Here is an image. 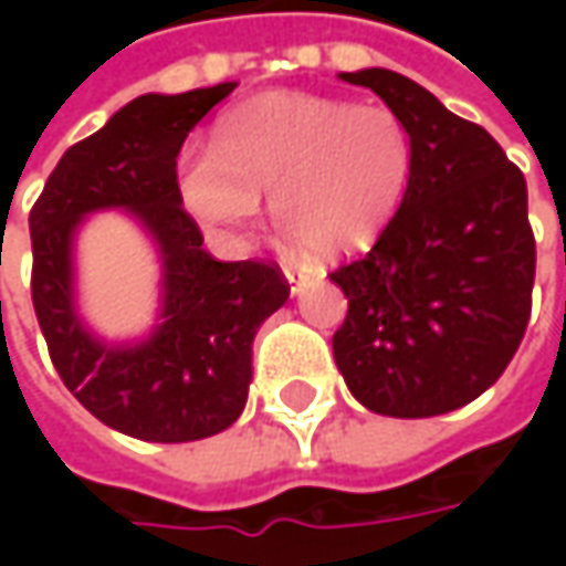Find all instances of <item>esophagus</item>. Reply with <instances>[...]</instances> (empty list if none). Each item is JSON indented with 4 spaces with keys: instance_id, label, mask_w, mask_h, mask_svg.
<instances>
[{
    "instance_id": "obj_1",
    "label": "esophagus",
    "mask_w": 566,
    "mask_h": 566,
    "mask_svg": "<svg viewBox=\"0 0 566 566\" xmlns=\"http://www.w3.org/2000/svg\"><path fill=\"white\" fill-rule=\"evenodd\" d=\"M286 273V280H290V290L293 293H302V286H305V273L298 271V268H283Z\"/></svg>"
}]
</instances>
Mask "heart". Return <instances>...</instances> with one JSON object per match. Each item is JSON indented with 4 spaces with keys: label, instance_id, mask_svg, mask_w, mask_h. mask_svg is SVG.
Listing matches in <instances>:
<instances>
[{
    "label": "heart",
    "instance_id": "obj_1",
    "mask_svg": "<svg viewBox=\"0 0 566 566\" xmlns=\"http://www.w3.org/2000/svg\"><path fill=\"white\" fill-rule=\"evenodd\" d=\"M416 172V142L380 103L264 94L217 122L213 150L179 157L176 188L188 213L239 239L271 198L295 245L337 254L368 245L400 210Z\"/></svg>",
    "mask_w": 566,
    "mask_h": 566
}]
</instances>
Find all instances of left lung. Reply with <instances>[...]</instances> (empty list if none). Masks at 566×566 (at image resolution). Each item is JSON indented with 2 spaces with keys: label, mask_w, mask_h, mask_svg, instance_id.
Listing matches in <instances>:
<instances>
[{
  "label": "left lung",
  "mask_w": 566,
  "mask_h": 566,
  "mask_svg": "<svg viewBox=\"0 0 566 566\" xmlns=\"http://www.w3.org/2000/svg\"><path fill=\"white\" fill-rule=\"evenodd\" d=\"M400 113L416 172L365 258L331 280L349 298L334 359L353 397L394 419H428L504 375L533 312L535 235L526 179L501 144L387 69L343 72Z\"/></svg>",
  "instance_id": "obj_1"
}]
</instances>
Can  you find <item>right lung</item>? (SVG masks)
I'll list each match as a JSON object with an SVG mask.
<instances>
[{
  "instance_id": "right-lung-1",
  "label": "right lung",
  "mask_w": 566,
  "mask_h": 566,
  "mask_svg": "<svg viewBox=\"0 0 566 566\" xmlns=\"http://www.w3.org/2000/svg\"><path fill=\"white\" fill-rule=\"evenodd\" d=\"M232 87L132 99L62 154L31 210V298L59 378L99 422L154 444L201 441L242 416L254 334L290 298L273 261L207 254L176 188L188 132ZM106 206L132 209L165 258V324L135 347L99 344L74 315V229Z\"/></svg>"
}]
</instances>
